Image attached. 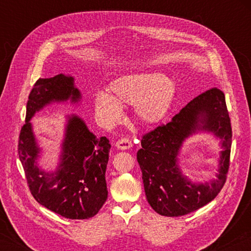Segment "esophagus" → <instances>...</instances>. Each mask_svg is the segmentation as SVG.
I'll use <instances>...</instances> for the list:
<instances>
[{"label":"esophagus","mask_w":251,"mask_h":251,"mask_svg":"<svg viewBox=\"0 0 251 251\" xmlns=\"http://www.w3.org/2000/svg\"><path fill=\"white\" fill-rule=\"evenodd\" d=\"M115 146L121 151H127V150H129V148L133 145H131V142L128 138H122L116 143Z\"/></svg>","instance_id":"obj_1"}]
</instances>
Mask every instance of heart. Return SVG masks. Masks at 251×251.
<instances>
[{
    "label": "heart",
    "mask_w": 251,
    "mask_h": 251,
    "mask_svg": "<svg viewBox=\"0 0 251 251\" xmlns=\"http://www.w3.org/2000/svg\"><path fill=\"white\" fill-rule=\"evenodd\" d=\"M174 90L173 79L165 74L125 75L110 83L108 94L96 93L95 112L105 124H114L122 116V107L134 105L136 117L144 124L152 125L166 115Z\"/></svg>",
    "instance_id": "heart-1"
}]
</instances>
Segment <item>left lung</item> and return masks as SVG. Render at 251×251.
<instances>
[{
	"label": "left lung",
	"instance_id": "1",
	"mask_svg": "<svg viewBox=\"0 0 251 251\" xmlns=\"http://www.w3.org/2000/svg\"><path fill=\"white\" fill-rule=\"evenodd\" d=\"M198 132L212 133L221 139L216 178L194 183L179 166L181 147ZM230 118L225 94L211 88L190 100L166 125L143 136L137 161L143 174L147 201L157 214L179 217L211 201L226 181L231 147Z\"/></svg>",
	"mask_w": 251,
	"mask_h": 251
}]
</instances>
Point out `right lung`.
I'll list each match as a JSON object with an SVG mask.
<instances>
[{
    "label": "right lung",
    "instance_id": "1",
    "mask_svg": "<svg viewBox=\"0 0 251 251\" xmlns=\"http://www.w3.org/2000/svg\"><path fill=\"white\" fill-rule=\"evenodd\" d=\"M82 94L71 75L40 78L29 93L26 118L21 129L19 156L29 190L36 201L69 219L94 217L107 199L105 173L110 150L106 137L97 138L76 114L66 116L56 168L48 172L39 165L43 152L31 120L52 104H78Z\"/></svg>",
    "mask_w": 251,
    "mask_h": 251
}]
</instances>
